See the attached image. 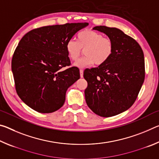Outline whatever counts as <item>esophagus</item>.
<instances>
[{
    "mask_svg": "<svg viewBox=\"0 0 159 159\" xmlns=\"http://www.w3.org/2000/svg\"><path fill=\"white\" fill-rule=\"evenodd\" d=\"M80 76L81 78L83 77V69H80Z\"/></svg>",
    "mask_w": 159,
    "mask_h": 159,
    "instance_id": "obj_1",
    "label": "esophagus"
}]
</instances>
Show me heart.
Masks as SVG:
<instances>
[{
	"instance_id": "b5f03b06",
	"label": "heart",
	"mask_w": 159,
	"mask_h": 159,
	"mask_svg": "<svg viewBox=\"0 0 159 159\" xmlns=\"http://www.w3.org/2000/svg\"><path fill=\"white\" fill-rule=\"evenodd\" d=\"M84 50L85 57L75 63L79 68L91 66L103 65L109 60L114 53V42L109 38L93 30L79 32L76 40L70 39L66 42V50L69 59L76 61Z\"/></svg>"
}]
</instances>
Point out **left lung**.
Instances as JSON below:
<instances>
[{
  "label": "left lung",
  "mask_w": 159,
  "mask_h": 159,
  "mask_svg": "<svg viewBox=\"0 0 159 159\" xmlns=\"http://www.w3.org/2000/svg\"><path fill=\"white\" fill-rule=\"evenodd\" d=\"M93 29L111 39L114 50L107 63L83 71L88 82L85 101L97 115L111 117L126 111L138 98L145 77L144 53L138 43L120 29L105 26Z\"/></svg>",
  "instance_id": "obj_1"
}]
</instances>
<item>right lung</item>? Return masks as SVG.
Listing matches in <instances>:
<instances>
[{
    "instance_id": "obj_1",
    "label": "right lung",
    "mask_w": 159,
    "mask_h": 159,
    "mask_svg": "<svg viewBox=\"0 0 159 159\" xmlns=\"http://www.w3.org/2000/svg\"><path fill=\"white\" fill-rule=\"evenodd\" d=\"M88 25L81 22L42 26L20 40L12 56V71L16 92L30 108L46 114L63 106L66 90L80 79L79 69L70 66L66 42Z\"/></svg>"
}]
</instances>
